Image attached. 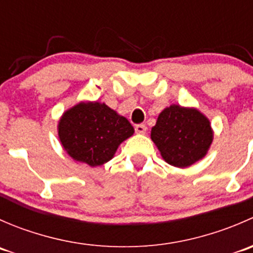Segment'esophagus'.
Instances as JSON below:
<instances>
[{"mask_svg": "<svg viewBox=\"0 0 253 253\" xmlns=\"http://www.w3.org/2000/svg\"><path fill=\"white\" fill-rule=\"evenodd\" d=\"M134 131H136L137 133H145V132H147V126L143 124H138L134 126Z\"/></svg>", "mask_w": 253, "mask_h": 253, "instance_id": "34e87169", "label": "esophagus"}]
</instances>
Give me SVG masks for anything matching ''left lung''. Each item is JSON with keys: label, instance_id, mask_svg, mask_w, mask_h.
Masks as SVG:
<instances>
[{"label": "left lung", "instance_id": "8db88e82", "mask_svg": "<svg viewBox=\"0 0 253 253\" xmlns=\"http://www.w3.org/2000/svg\"><path fill=\"white\" fill-rule=\"evenodd\" d=\"M150 137L168 164L186 168L207 154L213 132L200 111L171 105L160 112Z\"/></svg>", "mask_w": 253, "mask_h": 253}]
</instances>
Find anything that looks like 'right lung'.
Returning a JSON list of instances; mask_svg holds the SVG:
<instances>
[{"mask_svg": "<svg viewBox=\"0 0 253 253\" xmlns=\"http://www.w3.org/2000/svg\"><path fill=\"white\" fill-rule=\"evenodd\" d=\"M133 132L128 120L100 103L78 104L58 122V137L66 152L90 167L109 162L120 143Z\"/></svg>", "mask_w": 253, "mask_h": 253, "instance_id": "add662e5", "label": "right lung"}]
</instances>
